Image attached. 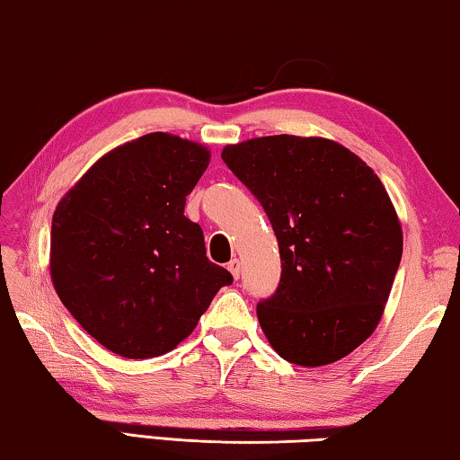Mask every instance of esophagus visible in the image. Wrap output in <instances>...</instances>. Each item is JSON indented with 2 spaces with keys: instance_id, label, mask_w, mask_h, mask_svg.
<instances>
[{
  "instance_id": "1",
  "label": "esophagus",
  "mask_w": 460,
  "mask_h": 460,
  "mask_svg": "<svg viewBox=\"0 0 460 460\" xmlns=\"http://www.w3.org/2000/svg\"><path fill=\"white\" fill-rule=\"evenodd\" d=\"M227 270L231 271V276L233 278H239V274H241V266H239V260H231L229 263H227Z\"/></svg>"
}]
</instances>
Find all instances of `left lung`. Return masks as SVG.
Returning <instances> with one entry per match:
<instances>
[{"label": "left lung", "mask_w": 460, "mask_h": 460, "mask_svg": "<svg viewBox=\"0 0 460 460\" xmlns=\"http://www.w3.org/2000/svg\"><path fill=\"white\" fill-rule=\"evenodd\" d=\"M221 158L278 237L282 278L258 305L270 345L302 367L353 353L377 329L402 260V223L379 176L326 137H252Z\"/></svg>", "instance_id": "1"}]
</instances>
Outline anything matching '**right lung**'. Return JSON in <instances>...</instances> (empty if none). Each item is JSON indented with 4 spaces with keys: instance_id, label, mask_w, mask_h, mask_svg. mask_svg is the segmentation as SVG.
Returning a JSON list of instances; mask_svg holds the SVG:
<instances>
[{
    "instance_id": "1",
    "label": "right lung",
    "mask_w": 460,
    "mask_h": 460,
    "mask_svg": "<svg viewBox=\"0 0 460 460\" xmlns=\"http://www.w3.org/2000/svg\"><path fill=\"white\" fill-rule=\"evenodd\" d=\"M208 162L207 146L154 131L101 155L58 200L52 286L75 321L115 355L172 351L233 282L208 261L202 229L184 217Z\"/></svg>"
}]
</instances>
